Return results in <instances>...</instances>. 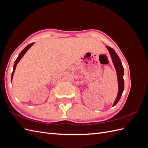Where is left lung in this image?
<instances>
[{"label": "left lung", "mask_w": 148, "mask_h": 148, "mask_svg": "<svg viewBox=\"0 0 148 148\" xmlns=\"http://www.w3.org/2000/svg\"><path fill=\"white\" fill-rule=\"evenodd\" d=\"M106 47L109 51L112 60V62L115 67L116 71H117V77H118L119 92H118L117 97L116 98L114 104V106H115L119 101L120 99L121 98V96H122L123 91L124 90V80H123L124 70H123V67L122 62H121V60L119 59L117 53H116L114 49L112 48H111L109 46H106Z\"/></svg>", "instance_id": "obj_1"}]
</instances>
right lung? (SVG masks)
<instances>
[{"instance_id": "1", "label": "right lung", "mask_w": 148, "mask_h": 148, "mask_svg": "<svg viewBox=\"0 0 148 148\" xmlns=\"http://www.w3.org/2000/svg\"><path fill=\"white\" fill-rule=\"evenodd\" d=\"M34 44V43H31V44H29V45H28L27 46H26L25 48H24V49L23 51H22L21 52H20V53L19 54V56H18V57H17V59H16V60L15 61V63H14V65H13V72H12V78H11V80H12V78H13V73H14V72H15V68H16V65H17V64L19 62V61L21 60V59L22 57H23V56L25 55V53H26V52L27 51L28 49L32 46Z\"/></svg>"}]
</instances>
